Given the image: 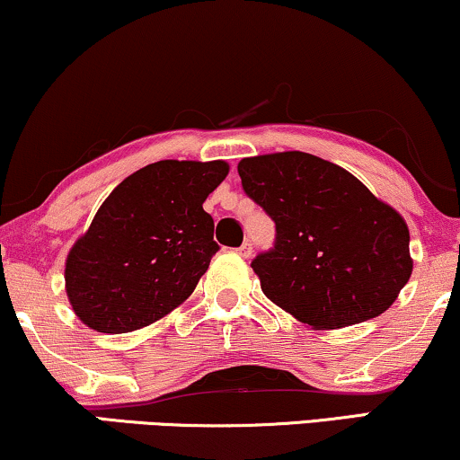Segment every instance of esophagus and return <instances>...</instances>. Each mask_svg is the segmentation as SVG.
Masks as SVG:
<instances>
[{"mask_svg": "<svg viewBox=\"0 0 460 460\" xmlns=\"http://www.w3.org/2000/svg\"><path fill=\"white\" fill-rule=\"evenodd\" d=\"M236 252H239V256H243V258H249V256H252V252H253L252 243L245 241V243H243V245H241L239 249H236Z\"/></svg>", "mask_w": 460, "mask_h": 460, "instance_id": "obj_1", "label": "esophagus"}]
</instances>
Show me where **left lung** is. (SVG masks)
<instances>
[{"instance_id": "obj_1", "label": "left lung", "mask_w": 460, "mask_h": 460, "mask_svg": "<svg viewBox=\"0 0 460 460\" xmlns=\"http://www.w3.org/2000/svg\"><path fill=\"white\" fill-rule=\"evenodd\" d=\"M245 194L275 221L253 258L262 292L314 328L384 314L411 277L410 230L354 174L303 151L245 157Z\"/></svg>"}]
</instances>
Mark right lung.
I'll use <instances>...</instances> for the list:
<instances>
[{
	"label": "right lung",
	"instance_id": "add662e5",
	"mask_svg": "<svg viewBox=\"0 0 460 460\" xmlns=\"http://www.w3.org/2000/svg\"><path fill=\"white\" fill-rule=\"evenodd\" d=\"M226 162L164 160L121 181L66 260L70 305L98 332L153 324L194 292L219 245L202 202Z\"/></svg>",
	"mask_w": 460,
	"mask_h": 460
}]
</instances>
